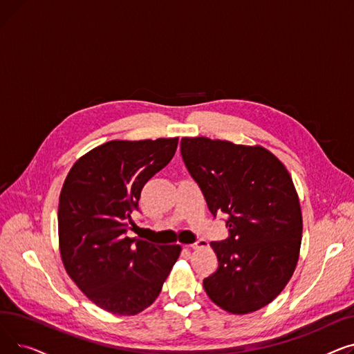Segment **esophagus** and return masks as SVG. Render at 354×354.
Instances as JSON below:
<instances>
[{
	"mask_svg": "<svg viewBox=\"0 0 354 354\" xmlns=\"http://www.w3.org/2000/svg\"><path fill=\"white\" fill-rule=\"evenodd\" d=\"M208 245V243L205 239H201V241H198V243H194V244H189V245H187L189 250H198V248H203V247H207Z\"/></svg>",
	"mask_w": 354,
	"mask_h": 354,
	"instance_id": "esophagus-1",
	"label": "esophagus"
}]
</instances>
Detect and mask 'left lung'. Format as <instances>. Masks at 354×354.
I'll use <instances>...</instances> for the list:
<instances>
[{
  "label": "left lung",
  "instance_id": "left-lung-1",
  "mask_svg": "<svg viewBox=\"0 0 354 354\" xmlns=\"http://www.w3.org/2000/svg\"><path fill=\"white\" fill-rule=\"evenodd\" d=\"M180 153L211 214L228 215L230 238L214 241L218 270L203 280L209 299L248 314L280 294L299 263L303 216L284 163L268 149L182 138Z\"/></svg>",
  "mask_w": 354,
  "mask_h": 354
}]
</instances>
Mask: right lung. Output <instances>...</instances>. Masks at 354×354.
<instances>
[{
  "label": "right lung",
  "instance_id": "add662e5",
  "mask_svg": "<svg viewBox=\"0 0 354 354\" xmlns=\"http://www.w3.org/2000/svg\"><path fill=\"white\" fill-rule=\"evenodd\" d=\"M178 138L110 140L71 166L59 199V248L71 280L97 307L135 315L162 290L180 245L126 236L145 183L171 162Z\"/></svg>",
  "mask_w": 354,
  "mask_h": 354
}]
</instances>
